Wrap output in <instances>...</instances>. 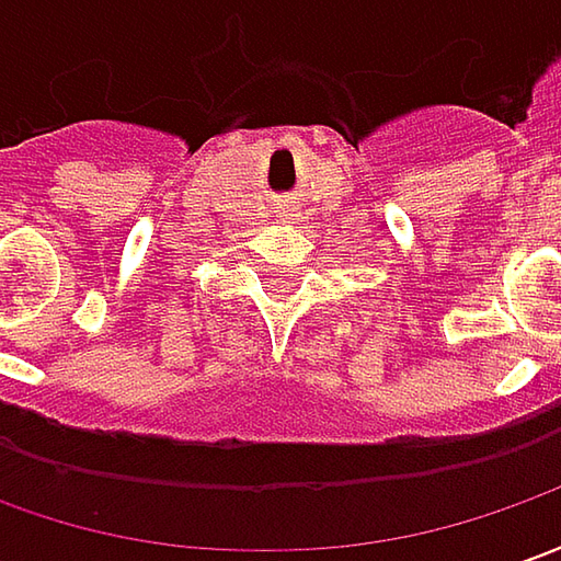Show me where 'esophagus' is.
I'll return each mask as SVG.
<instances>
[{"mask_svg":"<svg viewBox=\"0 0 561 561\" xmlns=\"http://www.w3.org/2000/svg\"><path fill=\"white\" fill-rule=\"evenodd\" d=\"M285 217H295V214H282V220H285Z\"/></svg>","mask_w":561,"mask_h":561,"instance_id":"obj_1","label":"esophagus"}]
</instances>
